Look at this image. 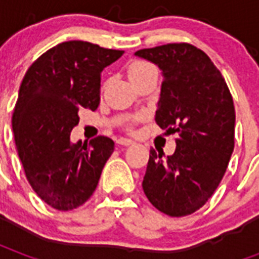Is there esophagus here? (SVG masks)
<instances>
[{"mask_svg": "<svg viewBox=\"0 0 259 259\" xmlns=\"http://www.w3.org/2000/svg\"><path fill=\"white\" fill-rule=\"evenodd\" d=\"M116 143H118L119 146H124V147L133 144V141L130 140V139H126V137H119L118 140H116Z\"/></svg>", "mask_w": 259, "mask_h": 259, "instance_id": "esophagus-1", "label": "esophagus"}]
</instances>
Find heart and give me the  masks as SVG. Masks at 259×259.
I'll return each mask as SVG.
<instances>
[{
  "label": "heart",
  "instance_id": "obj_1",
  "mask_svg": "<svg viewBox=\"0 0 259 259\" xmlns=\"http://www.w3.org/2000/svg\"><path fill=\"white\" fill-rule=\"evenodd\" d=\"M157 73V70L154 68V65L147 62V61H143V59H137V61H133L130 62L129 66H127V74H129V79L133 81V83H137L140 81L144 77H147L148 74ZM143 118V115H137L135 116L133 120H140Z\"/></svg>",
  "mask_w": 259,
  "mask_h": 259
}]
</instances>
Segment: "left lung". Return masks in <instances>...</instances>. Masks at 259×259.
<instances>
[{
	"label": "left lung",
	"mask_w": 259,
	"mask_h": 259,
	"mask_svg": "<svg viewBox=\"0 0 259 259\" xmlns=\"http://www.w3.org/2000/svg\"><path fill=\"white\" fill-rule=\"evenodd\" d=\"M137 57L157 64L163 81L155 122L176 133V150H150L143 190L158 211L190 215L209 200L234 148L233 98L222 73L189 42L144 48Z\"/></svg>",
	"instance_id": "left-lung-1"
}]
</instances>
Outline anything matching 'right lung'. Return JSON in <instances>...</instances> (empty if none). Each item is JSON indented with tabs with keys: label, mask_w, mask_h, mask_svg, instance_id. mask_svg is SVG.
<instances>
[{
	"label": "right lung",
	"mask_w": 259,
	"mask_h": 259,
	"mask_svg": "<svg viewBox=\"0 0 259 259\" xmlns=\"http://www.w3.org/2000/svg\"><path fill=\"white\" fill-rule=\"evenodd\" d=\"M124 51L65 41L31 64L12 115L15 143L31 189L58 211L83 205L96 190L115 148L109 137L70 143L79 109L96 111L101 72Z\"/></svg>",
	"instance_id": "right-lung-1"
}]
</instances>
